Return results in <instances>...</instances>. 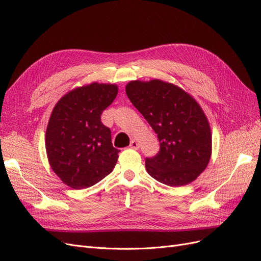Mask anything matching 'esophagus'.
Here are the masks:
<instances>
[{"mask_svg":"<svg viewBox=\"0 0 261 261\" xmlns=\"http://www.w3.org/2000/svg\"><path fill=\"white\" fill-rule=\"evenodd\" d=\"M129 147H130L132 149H138V148H139L138 141H137L136 139H133V140L130 141V145H129Z\"/></svg>","mask_w":261,"mask_h":261,"instance_id":"esophagus-1","label":"esophagus"}]
</instances>
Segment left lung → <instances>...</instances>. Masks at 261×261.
I'll return each instance as SVG.
<instances>
[{"instance_id":"8db88e82","label":"left lung","mask_w":261,"mask_h":261,"mask_svg":"<svg viewBox=\"0 0 261 261\" xmlns=\"http://www.w3.org/2000/svg\"><path fill=\"white\" fill-rule=\"evenodd\" d=\"M126 94L160 141V150L147 158L150 176L169 186L192 183L207 168L212 136L206 114L191 94L160 80L132 81Z\"/></svg>"}]
</instances>
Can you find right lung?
<instances>
[{
  "mask_svg": "<svg viewBox=\"0 0 261 261\" xmlns=\"http://www.w3.org/2000/svg\"><path fill=\"white\" fill-rule=\"evenodd\" d=\"M114 84L91 83L68 91L53 108L45 132L50 167L74 189L97 184L111 173L120 150L101 114L117 96Z\"/></svg>",
  "mask_w": 261,
  "mask_h": 261,
  "instance_id": "add662e5",
  "label": "right lung"
}]
</instances>
